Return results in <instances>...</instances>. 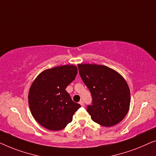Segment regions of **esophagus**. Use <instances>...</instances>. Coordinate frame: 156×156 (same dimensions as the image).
<instances>
[{"mask_svg": "<svg viewBox=\"0 0 156 156\" xmlns=\"http://www.w3.org/2000/svg\"><path fill=\"white\" fill-rule=\"evenodd\" d=\"M79 104H80L81 106H84V105H85V103H84V102H83V100H80V102H79Z\"/></svg>", "mask_w": 156, "mask_h": 156, "instance_id": "1", "label": "esophagus"}]
</instances>
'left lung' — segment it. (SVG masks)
Listing matches in <instances>:
<instances>
[{
	"mask_svg": "<svg viewBox=\"0 0 156 156\" xmlns=\"http://www.w3.org/2000/svg\"><path fill=\"white\" fill-rule=\"evenodd\" d=\"M78 66L93 98V105L87 107L92 119L107 127L119 123L128 112L131 102L130 90L124 78L105 66L87 63Z\"/></svg>",
	"mask_w": 156,
	"mask_h": 156,
	"instance_id": "obj_1",
	"label": "left lung"
}]
</instances>
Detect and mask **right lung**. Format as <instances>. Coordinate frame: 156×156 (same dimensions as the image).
<instances>
[{
    "label": "right lung",
    "instance_id": "add662e5",
    "mask_svg": "<svg viewBox=\"0 0 156 156\" xmlns=\"http://www.w3.org/2000/svg\"><path fill=\"white\" fill-rule=\"evenodd\" d=\"M77 73L76 66H61L45 70L33 81L28 102L32 116L43 127L58 131L71 122L81 106L72 100L66 88Z\"/></svg>",
    "mask_w": 156,
    "mask_h": 156
}]
</instances>
